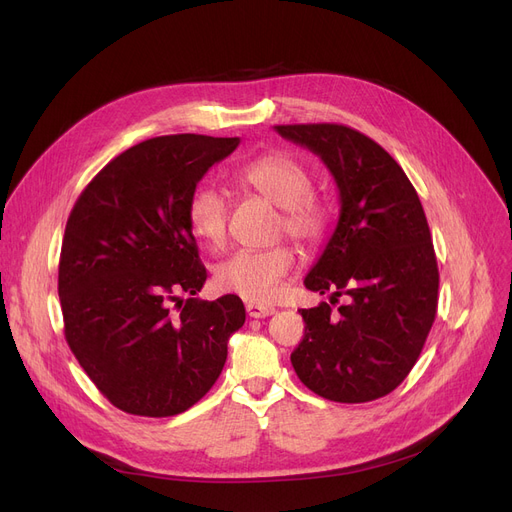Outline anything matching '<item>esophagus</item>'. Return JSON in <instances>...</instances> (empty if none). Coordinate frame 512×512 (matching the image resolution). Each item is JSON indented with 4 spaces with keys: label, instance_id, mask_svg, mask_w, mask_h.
<instances>
[{
    "label": "esophagus",
    "instance_id": "esophagus-1",
    "mask_svg": "<svg viewBox=\"0 0 512 512\" xmlns=\"http://www.w3.org/2000/svg\"><path fill=\"white\" fill-rule=\"evenodd\" d=\"M246 310H248V314L252 316V319H264V316H271V314L275 312L273 306L254 304V302H248V304H246Z\"/></svg>",
    "mask_w": 512,
    "mask_h": 512
}]
</instances>
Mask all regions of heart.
Instances as JSON below:
<instances>
[{
  "label": "heart",
  "mask_w": 512,
  "mask_h": 512,
  "mask_svg": "<svg viewBox=\"0 0 512 512\" xmlns=\"http://www.w3.org/2000/svg\"><path fill=\"white\" fill-rule=\"evenodd\" d=\"M235 181L279 208L277 233L302 246H316L329 227V210L316 196L312 170L287 152H266L237 168ZM187 223L202 243L221 248L227 239L229 200L221 189L200 183L187 200ZM296 252L287 243L264 250H241L216 269V283L227 294L254 304L275 302L281 285L294 271Z\"/></svg>",
  "instance_id": "b5f03b06"
}]
</instances>
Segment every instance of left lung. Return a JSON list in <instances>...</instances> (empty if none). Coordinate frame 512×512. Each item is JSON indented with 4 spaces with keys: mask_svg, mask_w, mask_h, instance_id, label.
Masks as SVG:
<instances>
[{
    "mask_svg": "<svg viewBox=\"0 0 512 512\" xmlns=\"http://www.w3.org/2000/svg\"><path fill=\"white\" fill-rule=\"evenodd\" d=\"M327 164L339 221L304 285L327 294L302 308L306 323L291 364L321 398L360 404L387 396L415 367L437 312L440 273L425 210L402 166L377 141L335 123L277 125Z\"/></svg>",
    "mask_w": 512,
    "mask_h": 512,
    "instance_id": "1",
    "label": "left lung"
}]
</instances>
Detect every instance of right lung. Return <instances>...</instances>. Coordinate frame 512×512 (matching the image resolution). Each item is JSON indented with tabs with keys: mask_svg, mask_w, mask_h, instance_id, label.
<instances>
[{
	"mask_svg": "<svg viewBox=\"0 0 512 512\" xmlns=\"http://www.w3.org/2000/svg\"><path fill=\"white\" fill-rule=\"evenodd\" d=\"M239 137L164 135L110 160L68 216L58 296L64 337L95 387L137 417H175L221 375L243 302L206 281L187 200Z\"/></svg>",
	"mask_w": 512,
	"mask_h": 512,
	"instance_id": "add662e5",
	"label": "right lung"
}]
</instances>
